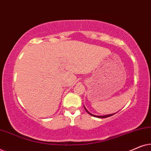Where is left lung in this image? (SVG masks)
<instances>
[{"label": "left lung", "mask_w": 151, "mask_h": 151, "mask_svg": "<svg viewBox=\"0 0 151 151\" xmlns=\"http://www.w3.org/2000/svg\"><path fill=\"white\" fill-rule=\"evenodd\" d=\"M84 109H85L86 110V112H87L88 114L89 115H92V116H94V117H98V118H106V117H110V116H111V115H114L115 113H113V114H110V115H102V116H101V115H93V114H91V113H89L88 112V111L86 110V109L85 108V106H84Z\"/></svg>", "instance_id": "8db88e82"}]
</instances>
